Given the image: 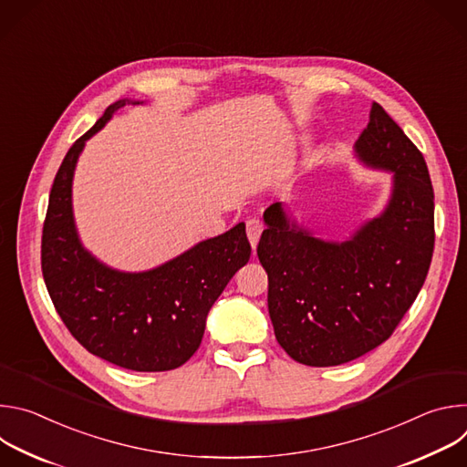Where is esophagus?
Segmentation results:
<instances>
[{"label":"esophagus","mask_w":467,"mask_h":467,"mask_svg":"<svg viewBox=\"0 0 467 467\" xmlns=\"http://www.w3.org/2000/svg\"><path fill=\"white\" fill-rule=\"evenodd\" d=\"M262 231H264V225H262V222H260L258 218H249V220L245 222V233H247V238H249L253 249L256 247Z\"/></svg>","instance_id":"34e87169"}]
</instances>
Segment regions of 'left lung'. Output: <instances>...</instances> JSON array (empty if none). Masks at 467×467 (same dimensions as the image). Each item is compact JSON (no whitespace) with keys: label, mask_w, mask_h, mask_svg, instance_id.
I'll use <instances>...</instances> for the list:
<instances>
[{"label":"left lung","mask_w":467,"mask_h":467,"mask_svg":"<svg viewBox=\"0 0 467 467\" xmlns=\"http://www.w3.org/2000/svg\"><path fill=\"white\" fill-rule=\"evenodd\" d=\"M357 157L393 173L384 213L346 242H325L264 213L256 254L268 274V310L281 348L305 366L351 362L386 342L416 301L434 251V192L427 162L373 101Z\"/></svg>","instance_id":"obj_1"}]
</instances>
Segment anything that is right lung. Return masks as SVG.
<instances>
[{"label": "right lung", "mask_w": 467, "mask_h": 467, "mask_svg": "<svg viewBox=\"0 0 467 467\" xmlns=\"http://www.w3.org/2000/svg\"><path fill=\"white\" fill-rule=\"evenodd\" d=\"M125 103L105 110L55 175L42 231V275L55 310L88 353L132 371H168L197 351L209 310L247 264L251 245L238 223L140 274L112 270L83 247L72 213L74 170L85 142Z\"/></svg>", "instance_id": "1"}]
</instances>
